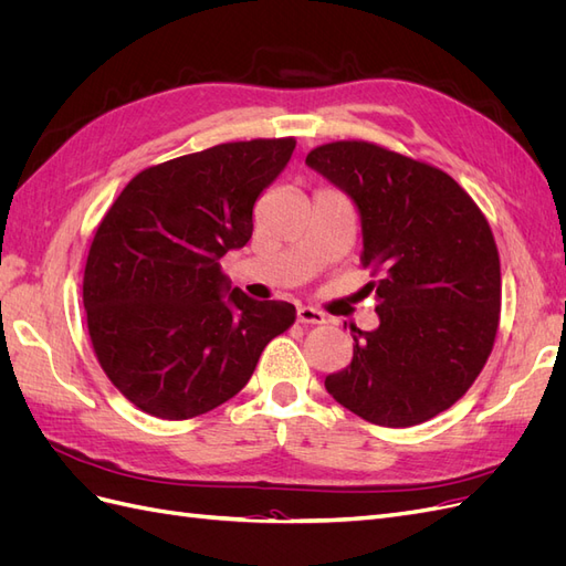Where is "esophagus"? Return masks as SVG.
Here are the masks:
<instances>
[{
    "mask_svg": "<svg viewBox=\"0 0 566 566\" xmlns=\"http://www.w3.org/2000/svg\"><path fill=\"white\" fill-rule=\"evenodd\" d=\"M297 321L300 323H325V314L314 310V306H306V304H300L297 306Z\"/></svg>",
    "mask_w": 566,
    "mask_h": 566,
    "instance_id": "esophagus-1",
    "label": "esophagus"
}]
</instances>
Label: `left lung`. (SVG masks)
<instances>
[{
	"mask_svg": "<svg viewBox=\"0 0 566 566\" xmlns=\"http://www.w3.org/2000/svg\"><path fill=\"white\" fill-rule=\"evenodd\" d=\"M306 165L354 200L361 262L380 273L366 285L380 325H352V364L325 389L373 424L439 416L472 387L499 331L501 260L486 217L447 172L368 142L318 146Z\"/></svg>",
	"mask_w": 566,
	"mask_h": 566,
	"instance_id": "8db88e82",
	"label": "left lung"
}]
</instances>
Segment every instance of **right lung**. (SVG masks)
Segmentation results:
<instances>
[{
	"instance_id": "1",
	"label": "right lung",
	"mask_w": 566,
	"mask_h": 566,
	"mask_svg": "<svg viewBox=\"0 0 566 566\" xmlns=\"http://www.w3.org/2000/svg\"><path fill=\"white\" fill-rule=\"evenodd\" d=\"M293 150V136L252 139L148 167L98 224L87 328L108 380L144 413L188 420L229 401L295 323L293 304L248 297L219 264L250 241L254 202Z\"/></svg>"
}]
</instances>
